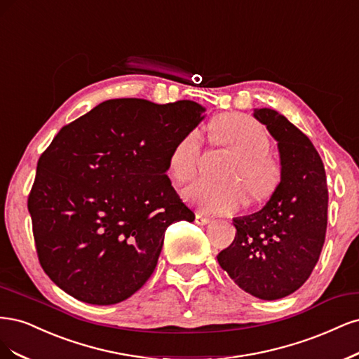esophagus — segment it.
<instances>
[{"label": "esophagus", "instance_id": "34e87169", "mask_svg": "<svg viewBox=\"0 0 359 359\" xmlns=\"http://www.w3.org/2000/svg\"><path fill=\"white\" fill-rule=\"evenodd\" d=\"M210 222H212V217H207V216H204L201 213H196L195 215V224L196 225H207V224H210Z\"/></svg>", "mask_w": 359, "mask_h": 359}]
</instances>
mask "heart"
Here are the masks:
<instances>
[{
  "mask_svg": "<svg viewBox=\"0 0 359 359\" xmlns=\"http://www.w3.org/2000/svg\"><path fill=\"white\" fill-rule=\"evenodd\" d=\"M210 131L216 143L233 149L238 155L226 172L231 182L196 180L184 191V198L207 213H233L246 203V189L238 180L248 184L253 196H264L274 189L279 168L267 154L270 138L259 122L245 114H224L210 125ZM200 154L201 134L192 130L171 149L168 156L171 176L179 183L189 182L198 168Z\"/></svg>",
  "mask_w": 359,
  "mask_h": 359,
  "instance_id": "1",
  "label": "heart"
}]
</instances>
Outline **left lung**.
Masks as SVG:
<instances>
[{
    "mask_svg": "<svg viewBox=\"0 0 359 359\" xmlns=\"http://www.w3.org/2000/svg\"><path fill=\"white\" fill-rule=\"evenodd\" d=\"M277 142L280 182L262 209L234 217L236 238L217 262L243 291L279 299L309 279L327 233L328 188L323 163L309 137L273 109H253Z\"/></svg>",
    "mask_w": 359,
    "mask_h": 359,
    "instance_id": "1",
    "label": "left lung"
}]
</instances>
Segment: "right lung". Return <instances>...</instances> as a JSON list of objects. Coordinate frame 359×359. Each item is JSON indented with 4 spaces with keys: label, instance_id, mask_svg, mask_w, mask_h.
<instances>
[{
    "label": "right lung",
    "instance_id": "1",
    "mask_svg": "<svg viewBox=\"0 0 359 359\" xmlns=\"http://www.w3.org/2000/svg\"><path fill=\"white\" fill-rule=\"evenodd\" d=\"M205 118L194 101L107 100L65 125L40 156L28 198L44 273L80 302H123L152 276L165 229L192 222L165 172Z\"/></svg>",
    "mask_w": 359,
    "mask_h": 359
}]
</instances>
